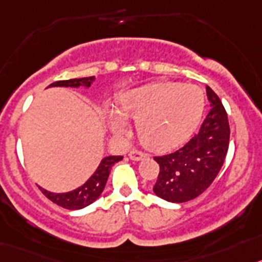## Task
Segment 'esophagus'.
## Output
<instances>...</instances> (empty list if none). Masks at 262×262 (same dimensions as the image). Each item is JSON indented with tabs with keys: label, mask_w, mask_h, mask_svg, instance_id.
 Returning a JSON list of instances; mask_svg holds the SVG:
<instances>
[{
	"label": "esophagus",
	"mask_w": 262,
	"mask_h": 262,
	"mask_svg": "<svg viewBox=\"0 0 262 262\" xmlns=\"http://www.w3.org/2000/svg\"><path fill=\"white\" fill-rule=\"evenodd\" d=\"M147 157V154L143 151H141V150H138V148H134V150H132L130 152H129V158L133 160H142L143 158Z\"/></svg>",
	"instance_id": "1"
}]
</instances>
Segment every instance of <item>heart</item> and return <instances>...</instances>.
<instances>
[{
  "instance_id": "obj_1",
  "label": "heart",
  "mask_w": 262,
  "mask_h": 262,
  "mask_svg": "<svg viewBox=\"0 0 262 262\" xmlns=\"http://www.w3.org/2000/svg\"><path fill=\"white\" fill-rule=\"evenodd\" d=\"M120 114L112 112L111 128L124 132L125 117L137 120L141 141L152 150H169L193 133L205 107L201 89L176 82H158L126 91L120 98Z\"/></svg>"
}]
</instances>
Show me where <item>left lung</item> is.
<instances>
[{
  "label": "left lung",
  "mask_w": 262,
  "mask_h": 262,
  "mask_svg": "<svg viewBox=\"0 0 262 262\" xmlns=\"http://www.w3.org/2000/svg\"><path fill=\"white\" fill-rule=\"evenodd\" d=\"M210 111L200 130L183 147L171 154L154 157L159 164L155 194L169 202H187L210 187L227 155L230 125L219 96L206 86Z\"/></svg>",
  "instance_id": "obj_1"
}]
</instances>
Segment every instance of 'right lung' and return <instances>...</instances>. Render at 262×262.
Returning a JSON list of instances; mask_svg holds the SVG:
<instances>
[{"instance_id":"add662e5","label":"right lung","mask_w":262,"mask_h":262,"mask_svg":"<svg viewBox=\"0 0 262 262\" xmlns=\"http://www.w3.org/2000/svg\"><path fill=\"white\" fill-rule=\"evenodd\" d=\"M95 77H86V78H74L68 79V81H57L49 84V87L55 86H63V87H90ZM124 157H117V155H112V157H105L104 159L100 162L98 169L94 172V175L91 176L82 187L77 188L75 190L68 193H52L48 190L40 188L41 193L46 195L47 199L51 200L52 202L57 204L58 206L63 207V209H69V210H78L82 207L89 206L93 204L99 195L102 194L103 189L105 187V183L108 180L110 172L112 166L117 162L122 159Z\"/></svg>"}]
</instances>
